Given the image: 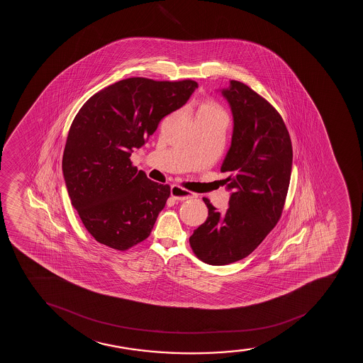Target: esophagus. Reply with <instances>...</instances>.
Segmentation results:
<instances>
[{
    "mask_svg": "<svg viewBox=\"0 0 363 363\" xmlns=\"http://www.w3.org/2000/svg\"><path fill=\"white\" fill-rule=\"evenodd\" d=\"M171 195L172 197L177 201L189 200V199H192V197L196 196L195 194L189 192L188 190H184L183 188H180L178 185H173V186H172Z\"/></svg>",
    "mask_w": 363,
    "mask_h": 363,
    "instance_id": "1",
    "label": "esophagus"
}]
</instances>
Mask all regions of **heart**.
I'll return each instance as SVG.
<instances>
[{"mask_svg":"<svg viewBox=\"0 0 363 363\" xmlns=\"http://www.w3.org/2000/svg\"><path fill=\"white\" fill-rule=\"evenodd\" d=\"M201 115H211V116H224L225 113L219 108V105L216 104L212 100H204L197 108L196 116Z\"/></svg>","mask_w":363,"mask_h":363,"instance_id":"b5f03b06","label":"heart"}]
</instances>
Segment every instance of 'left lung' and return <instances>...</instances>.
I'll return each mask as SVG.
<instances>
[{"label": "left lung", "mask_w": 363, "mask_h": 363, "mask_svg": "<svg viewBox=\"0 0 363 363\" xmlns=\"http://www.w3.org/2000/svg\"><path fill=\"white\" fill-rule=\"evenodd\" d=\"M233 117L231 146L220 171L231 190L219 212L203 199L208 217L189 241L197 258L228 265L246 258L275 228L284 211L292 172L291 137L272 105L247 84L231 79L221 91Z\"/></svg>", "instance_id": "8db88e82"}]
</instances>
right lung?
Returning a JSON list of instances; mask_svg holds the SVG:
<instances>
[{
  "instance_id": "add662e5",
  "label": "right lung",
  "mask_w": 363,
  "mask_h": 363,
  "mask_svg": "<svg viewBox=\"0 0 363 363\" xmlns=\"http://www.w3.org/2000/svg\"><path fill=\"white\" fill-rule=\"evenodd\" d=\"M197 87L192 79L130 77L79 108L64 149V179L84 228L101 245L125 250L149 238L171 188L138 171L130 155Z\"/></svg>"
}]
</instances>
